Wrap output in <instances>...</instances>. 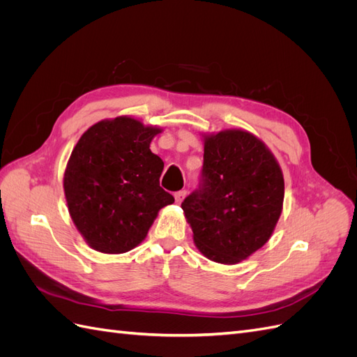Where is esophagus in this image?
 <instances>
[{
    "label": "esophagus",
    "mask_w": 357,
    "mask_h": 357,
    "mask_svg": "<svg viewBox=\"0 0 357 357\" xmlns=\"http://www.w3.org/2000/svg\"><path fill=\"white\" fill-rule=\"evenodd\" d=\"M186 190H178V192H176V195H174V198H176V202L177 204H180L183 199H185V197H186Z\"/></svg>",
    "instance_id": "1"
}]
</instances>
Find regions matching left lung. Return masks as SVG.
<instances>
[{
  "label": "left lung",
  "mask_w": 357,
  "mask_h": 357,
  "mask_svg": "<svg viewBox=\"0 0 357 357\" xmlns=\"http://www.w3.org/2000/svg\"><path fill=\"white\" fill-rule=\"evenodd\" d=\"M283 199V172L271 150L243 129H225L204 135L202 183L181 208L198 250L234 265L271 238Z\"/></svg>",
  "instance_id": "obj_1"
}]
</instances>
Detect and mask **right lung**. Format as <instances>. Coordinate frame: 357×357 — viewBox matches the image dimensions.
I'll return each mask as SVG.
<instances>
[{
	"instance_id": "add662e5",
	"label": "right lung",
	"mask_w": 357,
	"mask_h": 357,
	"mask_svg": "<svg viewBox=\"0 0 357 357\" xmlns=\"http://www.w3.org/2000/svg\"><path fill=\"white\" fill-rule=\"evenodd\" d=\"M162 132L134 117L92 125L73 149L63 192L75 228L93 250L119 255L142 243L174 197L159 186L164 162L150 143Z\"/></svg>"
}]
</instances>
